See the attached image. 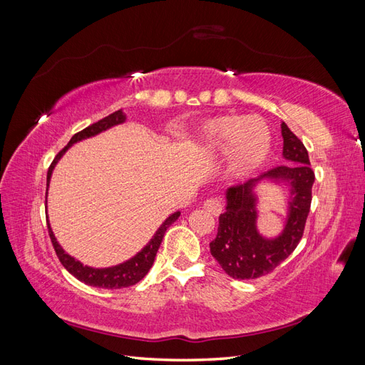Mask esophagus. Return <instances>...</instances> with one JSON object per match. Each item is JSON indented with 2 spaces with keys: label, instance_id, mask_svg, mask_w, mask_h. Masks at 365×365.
<instances>
[{
  "label": "esophagus",
  "instance_id": "34e87169",
  "mask_svg": "<svg viewBox=\"0 0 365 365\" xmlns=\"http://www.w3.org/2000/svg\"><path fill=\"white\" fill-rule=\"evenodd\" d=\"M204 210H205L208 215L219 216L220 213H222L224 205H222V202L217 200V197H210V200H207L204 202Z\"/></svg>",
  "mask_w": 365,
  "mask_h": 365
}]
</instances>
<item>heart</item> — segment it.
<instances>
[{
	"instance_id": "1",
	"label": "heart",
	"mask_w": 365,
	"mask_h": 365,
	"mask_svg": "<svg viewBox=\"0 0 365 365\" xmlns=\"http://www.w3.org/2000/svg\"><path fill=\"white\" fill-rule=\"evenodd\" d=\"M200 143L207 152L227 150V168L235 176L257 170L271 150V130L259 115L227 114L202 126Z\"/></svg>"
}]
</instances>
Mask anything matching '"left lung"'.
I'll list each match as a JSON object with an SVG mask.
<instances>
[{"instance_id": "8db88e82", "label": "left lung", "mask_w": 365, "mask_h": 365, "mask_svg": "<svg viewBox=\"0 0 365 365\" xmlns=\"http://www.w3.org/2000/svg\"><path fill=\"white\" fill-rule=\"evenodd\" d=\"M283 157L288 164L277 165L262 178L288 180L294 197L284 233L277 239L264 240L255 230V197L252 185L257 180L237 184L227 190V210L219 216L217 236L210 244L212 256L230 277L237 280L257 279L272 272L288 259L300 244L312 202L315 173L302 140L282 123Z\"/></svg>"}]
</instances>
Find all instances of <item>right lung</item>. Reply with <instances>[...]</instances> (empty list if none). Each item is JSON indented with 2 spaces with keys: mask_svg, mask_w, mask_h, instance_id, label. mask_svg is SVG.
Masks as SVG:
<instances>
[{
  "mask_svg": "<svg viewBox=\"0 0 365 365\" xmlns=\"http://www.w3.org/2000/svg\"><path fill=\"white\" fill-rule=\"evenodd\" d=\"M125 120H126V115L123 113L115 111L113 114H109L108 117L96 121V123L90 125L88 128L82 129L81 132H77V134H74L71 137V140L68 141V145L65 146L56 157H54L53 163L50 164L48 172H47V184L50 182V176H51L54 165H56L58 160L63 155V152L67 150L73 145V143L81 141V140L88 138V137H93V135L98 134V132L106 130L108 128H111L114 125L123 123ZM180 215H181L180 212H176V213H173L172 216L165 219V222L158 228L157 235L150 239L149 244L145 248H143L135 257H132L130 260L121 263V264H117V267L105 268V269H94V268H90V267H83L81 262H77L71 256H68V254L65 252L61 248V245L58 244V240H56V237H54L53 231L50 228V224H48V235H50V239H51L53 248H54V251H56V256H58L59 262L62 263V267L67 269L71 275H74L77 280H81V282L90 284V286H94V288L120 289V288H128V286L138 283L149 272V269L152 268V264H153V260H155L158 248H160L161 242H163L165 230H168L175 222V220L180 217Z\"/></svg>",
  "mask_w": 365,
  "mask_h": 365,
  "instance_id": "right-lung-1",
  "label": "right lung"
}]
</instances>
